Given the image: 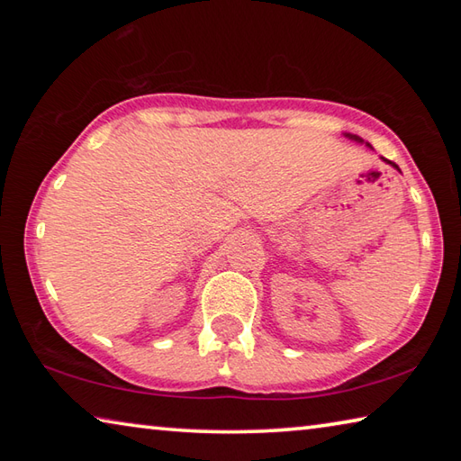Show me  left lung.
<instances>
[{
	"label": "left lung",
	"mask_w": 461,
	"mask_h": 461,
	"mask_svg": "<svg viewBox=\"0 0 461 461\" xmlns=\"http://www.w3.org/2000/svg\"><path fill=\"white\" fill-rule=\"evenodd\" d=\"M348 136H349V134H348ZM349 138H352V140H357V142H362V140H360V138H357V136H349ZM388 162H390V160H388ZM390 165H393L394 168H399V167H396V165H394V162H390Z\"/></svg>",
	"instance_id": "1"
}]
</instances>
